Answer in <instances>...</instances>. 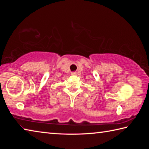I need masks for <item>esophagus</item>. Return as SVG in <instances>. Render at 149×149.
Masks as SVG:
<instances>
[{
    "instance_id": "1",
    "label": "esophagus",
    "mask_w": 149,
    "mask_h": 149,
    "mask_svg": "<svg viewBox=\"0 0 149 149\" xmlns=\"http://www.w3.org/2000/svg\"><path fill=\"white\" fill-rule=\"evenodd\" d=\"M71 75H77V73L76 72H72L71 73Z\"/></svg>"
}]
</instances>
